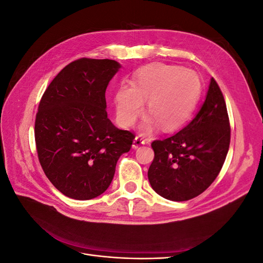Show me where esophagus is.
Instances as JSON below:
<instances>
[{
    "mask_svg": "<svg viewBox=\"0 0 263 263\" xmlns=\"http://www.w3.org/2000/svg\"><path fill=\"white\" fill-rule=\"evenodd\" d=\"M145 144H146V140L144 138H142L141 136H136L133 142V148L137 149L138 147H140L141 145H145Z\"/></svg>",
    "mask_w": 263,
    "mask_h": 263,
    "instance_id": "1",
    "label": "esophagus"
}]
</instances>
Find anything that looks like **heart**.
<instances>
[{"label":"heart","mask_w":263,"mask_h":263,"mask_svg":"<svg viewBox=\"0 0 263 263\" xmlns=\"http://www.w3.org/2000/svg\"><path fill=\"white\" fill-rule=\"evenodd\" d=\"M202 83L194 71L164 63H151L132 77L130 86L119 84L114 91V107L118 124L130 127L144 109L149 118L144 129L158 125L161 130L178 128L192 114L200 99Z\"/></svg>","instance_id":"obj_1"}]
</instances>
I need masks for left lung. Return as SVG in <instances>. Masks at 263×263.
I'll list each match as a JSON object with an SVG mask.
<instances>
[{"label":"left lung","mask_w":263,"mask_h":263,"mask_svg":"<svg viewBox=\"0 0 263 263\" xmlns=\"http://www.w3.org/2000/svg\"><path fill=\"white\" fill-rule=\"evenodd\" d=\"M229 142L226 103L212 78L203 105L192 121L178 133L151 144L155 151L148 170L151 187L176 202L200 195L218 176Z\"/></svg>","instance_id":"1"}]
</instances>
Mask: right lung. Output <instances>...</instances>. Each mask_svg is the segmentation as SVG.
<instances>
[{
    "mask_svg": "<svg viewBox=\"0 0 263 263\" xmlns=\"http://www.w3.org/2000/svg\"><path fill=\"white\" fill-rule=\"evenodd\" d=\"M109 59L69 63L47 87L39 103L35 140L46 177L74 200H91L112 182L119 157L135 138L117 128L106 113V87L121 69Z\"/></svg>",
    "mask_w": 263,
    "mask_h": 263,
    "instance_id": "obj_1",
    "label": "right lung"
}]
</instances>
